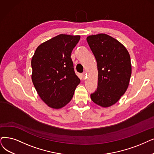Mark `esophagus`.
<instances>
[{
	"mask_svg": "<svg viewBox=\"0 0 154 154\" xmlns=\"http://www.w3.org/2000/svg\"><path fill=\"white\" fill-rule=\"evenodd\" d=\"M82 77H83V79H86V77H87V74H86L85 72H83V74H82Z\"/></svg>",
	"mask_w": 154,
	"mask_h": 154,
	"instance_id": "34e87169",
	"label": "esophagus"
}]
</instances>
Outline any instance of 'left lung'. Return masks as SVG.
Returning <instances> with one entry per match:
<instances>
[{"label":"left lung","mask_w":154,"mask_h":154,"mask_svg":"<svg viewBox=\"0 0 154 154\" xmlns=\"http://www.w3.org/2000/svg\"><path fill=\"white\" fill-rule=\"evenodd\" d=\"M88 44L97 60L98 86L90 95L97 105L108 107L126 92L131 75V59L122 44L106 34L88 36Z\"/></svg>","instance_id":"obj_1"}]
</instances>
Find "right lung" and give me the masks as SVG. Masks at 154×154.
<instances>
[{"label":"right lung","mask_w":154,"mask_h":154,"mask_svg":"<svg viewBox=\"0 0 154 154\" xmlns=\"http://www.w3.org/2000/svg\"><path fill=\"white\" fill-rule=\"evenodd\" d=\"M80 36L60 34L40 44L32 59V79L41 99L54 109L72 99L80 79L76 75L71 55Z\"/></svg>","instance_id":"1"}]
</instances>
